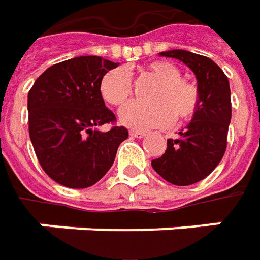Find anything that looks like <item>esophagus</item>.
I'll use <instances>...</instances> for the list:
<instances>
[{"instance_id": "esophagus-1", "label": "esophagus", "mask_w": 260, "mask_h": 260, "mask_svg": "<svg viewBox=\"0 0 260 260\" xmlns=\"http://www.w3.org/2000/svg\"><path fill=\"white\" fill-rule=\"evenodd\" d=\"M130 136H132V137H136V139H142V137H145V136H146V132L132 130V132H130Z\"/></svg>"}]
</instances>
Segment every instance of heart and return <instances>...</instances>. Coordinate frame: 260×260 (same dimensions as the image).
<instances>
[{
    "instance_id": "1",
    "label": "heart",
    "mask_w": 260,
    "mask_h": 260,
    "mask_svg": "<svg viewBox=\"0 0 260 260\" xmlns=\"http://www.w3.org/2000/svg\"><path fill=\"white\" fill-rule=\"evenodd\" d=\"M146 71L160 82L149 95L152 101H132L120 110L121 124L147 130L171 124L174 114L179 120L194 117L200 105V91L194 84L182 79L176 66L159 60L149 63ZM100 92L108 104H124L132 95L130 72L123 66L108 71L100 82Z\"/></svg>"
}]
</instances>
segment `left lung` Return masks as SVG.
Masks as SVG:
<instances>
[{
	"label": "left lung",
	"instance_id": "obj_1",
	"mask_svg": "<svg viewBox=\"0 0 260 260\" xmlns=\"http://www.w3.org/2000/svg\"><path fill=\"white\" fill-rule=\"evenodd\" d=\"M175 57L188 66L197 78L198 110L175 139H168L164 155L152 166L165 181L185 186L204 179L223 159L232 120L230 84L221 68L210 57L182 49L159 53Z\"/></svg>",
	"mask_w": 260,
	"mask_h": 260
}]
</instances>
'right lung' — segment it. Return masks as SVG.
Here are the masks:
<instances>
[{
  "label": "right lung",
  "mask_w": 260,
  "mask_h": 260,
  "mask_svg": "<svg viewBox=\"0 0 260 260\" xmlns=\"http://www.w3.org/2000/svg\"><path fill=\"white\" fill-rule=\"evenodd\" d=\"M120 63L78 56L47 68L28 91V133L46 174L68 188L96 184L128 137L125 127L101 132L115 120L100 92L103 76Z\"/></svg>",
  "instance_id": "add662e5"
}]
</instances>
